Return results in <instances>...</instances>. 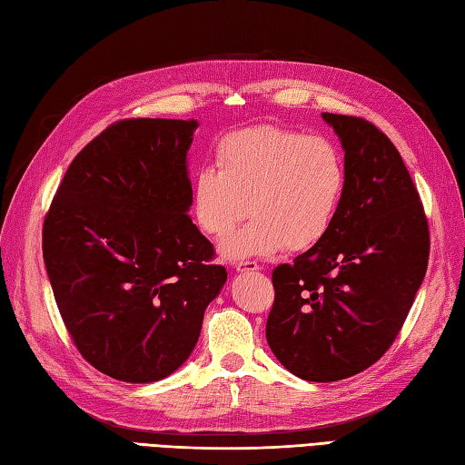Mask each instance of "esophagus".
Returning <instances> with one entry per match:
<instances>
[{
	"label": "esophagus",
	"mask_w": 465,
	"mask_h": 465,
	"mask_svg": "<svg viewBox=\"0 0 465 465\" xmlns=\"http://www.w3.org/2000/svg\"><path fill=\"white\" fill-rule=\"evenodd\" d=\"M235 270L238 272H260L262 265L258 262H240L235 265Z\"/></svg>",
	"instance_id": "obj_1"
}]
</instances>
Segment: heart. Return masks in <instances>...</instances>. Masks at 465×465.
Instances as JSON below:
<instances>
[{
	"mask_svg": "<svg viewBox=\"0 0 465 465\" xmlns=\"http://www.w3.org/2000/svg\"><path fill=\"white\" fill-rule=\"evenodd\" d=\"M215 165L192 177V212L215 242L227 238L248 212L253 220L223 243L227 260L305 252L328 238L348 185L338 143L283 127L260 125L225 135Z\"/></svg>",
	"mask_w": 465,
	"mask_h": 465,
	"instance_id": "1",
	"label": "heart"
}]
</instances>
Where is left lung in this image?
<instances>
[{
    "label": "left lung",
    "instance_id": "left-lung-1",
    "mask_svg": "<svg viewBox=\"0 0 465 465\" xmlns=\"http://www.w3.org/2000/svg\"><path fill=\"white\" fill-rule=\"evenodd\" d=\"M345 150L348 185L328 238L272 272L265 338L308 381L368 370L391 348L430 258L418 187L391 140L355 115L323 114Z\"/></svg>",
    "mask_w": 465,
    "mask_h": 465
}]
</instances>
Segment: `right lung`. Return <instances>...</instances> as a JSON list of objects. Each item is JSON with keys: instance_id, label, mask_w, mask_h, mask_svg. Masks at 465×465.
Listing matches in <instances>:
<instances>
[{"instance_id": "add662e5", "label": "right lung", "mask_w": 465, "mask_h": 465, "mask_svg": "<svg viewBox=\"0 0 465 465\" xmlns=\"http://www.w3.org/2000/svg\"><path fill=\"white\" fill-rule=\"evenodd\" d=\"M197 122L120 120L69 163L45 213V270L82 358L147 383L190 358L227 280L192 223L185 153Z\"/></svg>"}]
</instances>
